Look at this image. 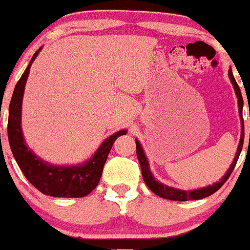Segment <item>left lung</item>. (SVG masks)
I'll use <instances>...</instances> for the list:
<instances>
[{"label": "left lung", "mask_w": 250, "mask_h": 250, "mask_svg": "<svg viewBox=\"0 0 250 250\" xmlns=\"http://www.w3.org/2000/svg\"><path fill=\"white\" fill-rule=\"evenodd\" d=\"M228 76H229V80H230L231 84H233L234 87L235 94H236L237 104H239L240 119H241V137H240L239 147H237L236 154H235V157L233 162H231L230 167L228 168V170L226 171V174L221 177L220 181H217V182H215L210 186H207V187L193 189V190H182V189L169 187V186L165 185V183L160 182L159 180L155 179L153 173L150 171V167H149V162H148L147 156H146L145 150H143L141 143H140L139 140L136 139L135 140V142H136V155H137V159H139L140 166H141L142 177L143 180H145L146 185L148 186V188L150 189L154 194H156L157 196L163 197V199H167V200H173V201H188V200L205 199V197L210 196V195L214 194L215 191L219 190V189L225 185V182L228 180V177L230 176L231 171L234 170L235 166H236V162L237 160H239L241 150H242V147H243V140H245V125H243V117H242V109H243L242 94H241L239 85H237L236 81H235L231 68H229Z\"/></svg>", "instance_id": "obj_1"}]
</instances>
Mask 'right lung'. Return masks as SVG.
I'll list each match as a JSON object with an SVG mask.
<instances>
[{"mask_svg":"<svg viewBox=\"0 0 250 250\" xmlns=\"http://www.w3.org/2000/svg\"><path fill=\"white\" fill-rule=\"evenodd\" d=\"M42 48L34 54L23 75L14 89L8 117V139L17 165L27 180L44 195L54 197H83L90 194L101 179L104 166L113 143L121 135L127 134V129L116 131L101 143L96 151L87 161L73 166L51 165L44 161L28 147L21 127L22 101L25 83L30 73V67Z\"/></svg>","mask_w":250,"mask_h":250,"instance_id":"obj_1","label":"right lung"}]
</instances>
